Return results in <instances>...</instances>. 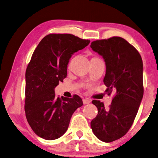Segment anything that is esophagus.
Wrapping results in <instances>:
<instances>
[{
  "label": "esophagus",
  "instance_id": "esophagus-1",
  "mask_svg": "<svg viewBox=\"0 0 158 158\" xmlns=\"http://www.w3.org/2000/svg\"><path fill=\"white\" fill-rule=\"evenodd\" d=\"M83 103H84V104H88L90 103V100L88 99H83Z\"/></svg>",
  "mask_w": 158,
  "mask_h": 158
}]
</instances>
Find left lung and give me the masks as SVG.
I'll return each instance as SVG.
<instances>
[{
    "instance_id": "left-lung-1",
    "label": "left lung",
    "mask_w": 158,
    "mask_h": 158,
    "mask_svg": "<svg viewBox=\"0 0 158 158\" xmlns=\"http://www.w3.org/2000/svg\"><path fill=\"white\" fill-rule=\"evenodd\" d=\"M93 50L104 58L106 70L104 83L106 92H115L109 108L93 100L98 114L90 122L99 139L111 142L121 138L131 127L144 94L143 63L136 48L119 36L91 43Z\"/></svg>"
}]
</instances>
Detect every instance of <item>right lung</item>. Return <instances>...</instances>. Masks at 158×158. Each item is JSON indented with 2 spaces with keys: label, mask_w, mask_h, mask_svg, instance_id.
<instances>
[{
  "label": "right lung",
  "mask_w": 158,
  "mask_h": 158,
  "mask_svg": "<svg viewBox=\"0 0 158 158\" xmlns=\"http://www.w3.org/2000/svg\"><path fill=\"white\" fill-rule=\"evenodd\" d=\"M90 40L70 34H50L34 51L25 72V116L37 135L47 140L61 137L71 117L83 105L81 97H56L54 88L67 76L69 59Z\"/></svg>",
  "instance_id": "1"
}]
</instances>
